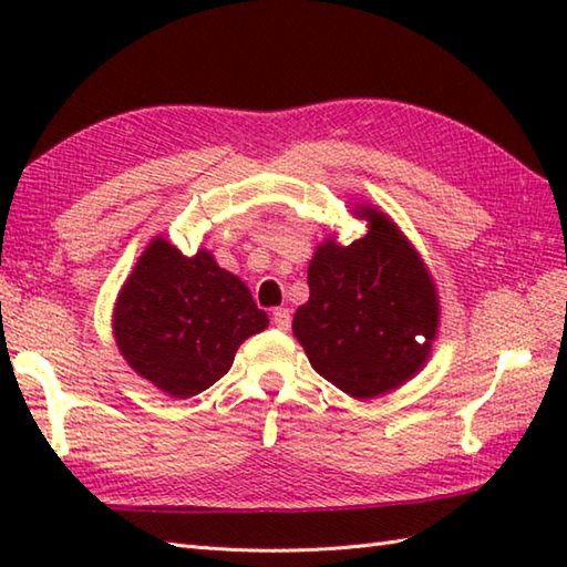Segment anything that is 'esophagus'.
<instances>
[{"instance_id": "34e87169", "label": "esophagus", "mask_w": 567, "mask_h": 567, "mask_svg": "<svg viewBox=\"0 0 567 567\" xmlns=\"http://www.w3.org/2000/svg\"><path fill=\"white\" fill-rule=\"evenodd\" d=\"M272 323L280 331H290V327H292V315H290V309L287 307H277L275 311H272Z\"/></svg>"}]
</instances>
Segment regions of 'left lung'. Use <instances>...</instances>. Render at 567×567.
Returning a JSON list of instances; mask_svg holds the SVG:
<instances>
[{
    "label": "left lung",
    "instance_id": "1",
    "mask_svg": "<svg viewBox=\"0 0 567 567\" xmlns=\"http://www.w3.org/2000/svg\"><path fill=\"white\" fill-rule=\"evenodd\" d=\"M368 234L327 240L309 262V302L292 331L311 368L346 394L370 400L424 365L439 327V299L416 250L388 216L360 212Z\"/></svg>",
    "mask_w": 567,
    "mask_h": 567
}]
</instances>
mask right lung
<instances>
[{
    "mask_svg": "<svg viewBox=\"0 0 567 567\" xmlns=\"http://www.w3.org/2000/svg\"><path fill=\"white\" fill-rule=\"evenodd\" d=\"M268 327L248 287L212 252L183 256L155 238L114 309V339L126 363L177 400L221 380L238 346Z\"/></svg>",
    "mask_w": 567,
    "mask_h": 567,
    "instance_id": "add662e5",
    "label": "right lung"
}]
</instances>
